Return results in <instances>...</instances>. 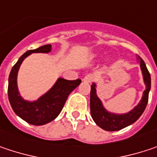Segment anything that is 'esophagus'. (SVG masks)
<instances>
[{
	"label": "esophagus",
	"instance_id": "obj_1",
	"mask_svg": "<svg viewBox=\"0 0 157 157\" xmlns=\"http://www.w3.org/2000/svg\"><path fill=\"white\" fill-rule=\"evenodd\" d=\"M93 80H94V76H93V75H87L82 79V81L84 82H92Z\"/></svg>",
	"mask_w": 157,
	"mask_h": 157
}]
</instances>
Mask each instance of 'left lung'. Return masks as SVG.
<instances>
[{"label": "left lung", "instance_id": "1", "mask_svg": "<svg viewBox=\"0 0 157 157\" xmlns=\"http://www.w3.org/2000/svg\"><path fill=\"white\" fill-rule=\"evenodd\" d=\"M137 60H139L140 63V68L142 71L144 82L146 84V90L143 93V96L139 103L130 111L122 114H117L108 111L97 95L96 83L93 82V85L91 86V97H90L91 115L94 122L104 130L117 131L133 124L135 121L139 119V117L143 114L145 109L147 107L148 101V94L151 88V76L143 59L138 56Z\"/></svg>", "mask_w": 157, "mask_h": 157}]
</instances>
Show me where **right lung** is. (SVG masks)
<instances>
[{
    "label": "right lung",
    "instance_id": "1",
    "mask_svg": "<svg viewBox=\"0 0 157 157\" xmlns=\"http://www.w3.org/2000/svg\"><path fill=\"white\" fill-rule=\"evenodd\" d=\"M51 45H45L36 49L29 50L24 53L12 67L8 84V97L13 111L26 122L41 126L54 121L61 112L67 97L79 84L81 80L69 81L58 78L48 92L43 94L36 101H26L20 94L17 83L18 72L23 60L32 53H49Z\"/></svg>",
    "mask_w": 157,
    "mask_h": 157
}]
</instances>
